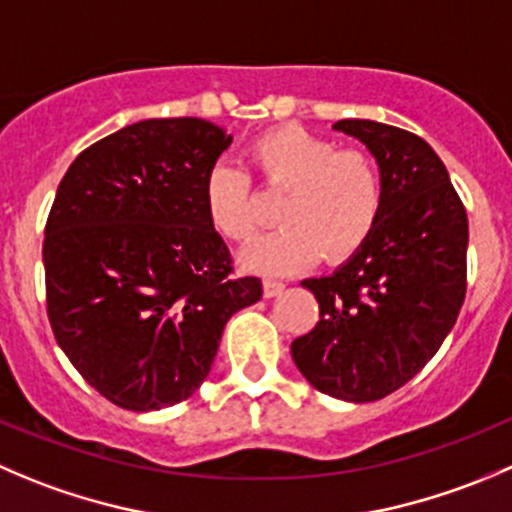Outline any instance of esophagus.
Segmentation results:
<instances>
[{
	"mask_svg": "<svg viewBox=\"0 0 512 512\" xmlns=\"http://www.w3.org/2000/svg\"><path fill=\"white\" fill-rule=\"evenodd\" d=\"M282 290H285V282L275 280V277H267V280L262 282V292H265V297H277Z\"/></svg>",
	"mask_w": 512,
	"mask_h": 512,
	"instance_id": "34e87169",
	"label": "esophagus"
}]
</instances>
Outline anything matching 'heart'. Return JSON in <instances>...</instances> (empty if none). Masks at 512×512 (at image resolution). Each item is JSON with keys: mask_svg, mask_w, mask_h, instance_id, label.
Here are the masks:
<instances>
[{"mask_svg": "<svg viewBox=\"0 0 512 512\" xmlns=\"http://www.w3.org/2000/svg\"><path fill=\"white\" fill-rule=\"evenodd\" d=\"M252 165L267 187L285 192L277 227L242 252V265L260 272H295L317 257L345 260L370 235L385 205L380 165L362 150L317 137L302 127H280L252 142ZM210 225L225 240L247 242L257 230L250 175L235 162H217L205 180Z\"/></svg>", "mask_w": 512, "mask_h": 512, "instance_id": "heart-1", "label": "heart"}]
</instances>
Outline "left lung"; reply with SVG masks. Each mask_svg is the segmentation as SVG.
Instances as JSON below:
<instances>
[{"instance_id":"8db88e82","label":"left lung","mask_w":512,"mask_h":512,"mask_svg":"<svg viewBox=\"0 0 512 512\" xmlns=\"http://www.w3.org/2000/svg\"><path fill=\"white\" fill-rule=\"evenodd\" d=\"M332 127L372 152L385 205L345 265L302 282L317 297L320 320L290 350L312 388L372 403L413 380L453 330L465 300L468 215L423 137L372 119Z\"/></svg>"}]
</instances>
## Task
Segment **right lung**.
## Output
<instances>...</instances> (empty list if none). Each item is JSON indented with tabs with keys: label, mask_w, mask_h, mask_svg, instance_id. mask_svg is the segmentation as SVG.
Returning <instances> with one entry per match:
<instances>
[{
	"label": "right lung",
	"mask_w": 512,
	"mask_h": 512,
	"mask_svg": "<svg viewBox=\"0 0 512 512\" xmlns=\"http://www.w3.org/2000/svg\"><path fill=\"white\" fill-rule=\"evenodd\" d=\"M232 135L200 117L142 119L69 165L44 227L57 345L109 403L147 413L210 375L222 330L262 297L232 275L205 207L207 172Z\"/></svg>",
	"instance_id": "1"
}]
</instances>
